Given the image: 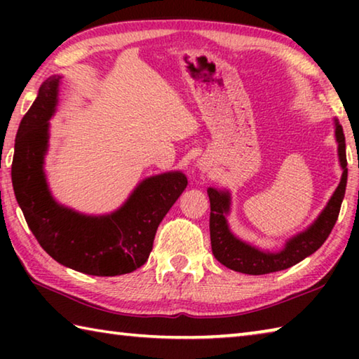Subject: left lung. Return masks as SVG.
Listing matches in <instances>:
<instances>
[{
  "label": "left lung",
  "instance_id": "8db88e82",
  "mask_svg": "<svg viewBox=\"0 0 359 359\" xmlns=\"http://www.w3.org/2000/svg\"><path fill=\"white\" fill-rule=\"evenodd\" d=\"M60 79L42 82L17 131L11 171L17 203L39 245L60 264L88 276L128 274L147 261L158 224L187 188V177L179 171L147 177L107 215H83L57 203L46 180L44 156Z\"/></svg>",
  "mask_w": 359,
  "mask_h": 359
}]
</instances>
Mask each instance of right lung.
<instances>
[{
    "mask_svg": "<svg viewBox=\"0 0 359 359\" xmlns=\"http://www.w3.org/2000/svg\"><path fill=\"white\" fill-rule=\"evenodd\" d=\"M336 141H337V154L339 163L342 168V177H340L336 191L326 204V208L321 210L317 220L309 226L304 233H299L294 238H291L285 248L278 253H263L257 248L245 244L241 239L231 233L226 214L229 212V193L218 191L215 188H209V201H210V244L212 252L215 258L233 271L242 272V274L261 276L269 274V272L282 271L299 263L315 250H318L321 244L330 236L331 229L336 224L339 217L340 204H342L345 187H347V155H345V136L342 126L336 123ZM359 168V161H358Z\"/></svg>",
    "mask_w": 359,
    "mask_h": 359,
    "instance_id": "1",
    "label": "right lung"
}]
</instances>
